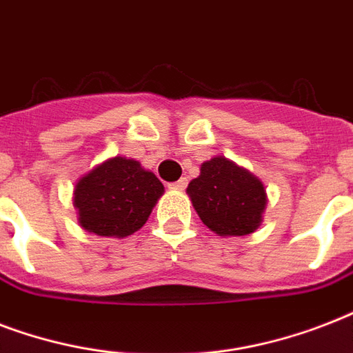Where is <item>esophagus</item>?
I'll return each instance as SVG.
<instances>
[{"instance_id": "34e87169", "label": "esophagus", "mask_w": 353, "mask_h": 353, "mask_svg": "<svg viewBox=\"0 0 353 353\" xmlns=\"http://www.w3.org/2000/svg\"><path fill=\"white\" fill-rule=\"evenodd\" d=\"M168 187H170L172 190H185V188H187V177H181L179 181L172 183V185H168Z\"/></svg>"}]
</instances>
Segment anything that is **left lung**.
<instances>
[{"label": "left lung", "mask_w": 353, "mask_h": 353, "mask_svg": "<svg viewBox=\"0 0 353 353\" xmlns=\"http://www.w3.org/2000/svg\"><path fill=\"white\" fill-rule=\"evenodd\" d=\"M187 194L199 220L218 236H247L262 225L268 205L263 183L223 155L201 163Z\"/></svg>", "instance_id": "8db88e82"}]
</instances>
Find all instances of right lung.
<instances>
[{
	"mask_svg": "<svg viewBox=\"0 0 353 353\" xmlns=\"http://www.w3.org/2000/svg\"><path fill=\"white\" fill-rule=\"evenodd\" d=\"M165 194L154 172L135 159L115 155L93 166L73 190L80 227L104 238H126L137 232Z\"/></svg>",
	"mask_w": 353,
	"mask_h": 353,
	"instance_id": "add662e5",
	"label": "right lung"
}]
</instances>
